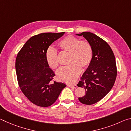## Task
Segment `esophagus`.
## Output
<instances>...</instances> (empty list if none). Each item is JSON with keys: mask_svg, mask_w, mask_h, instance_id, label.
<instances>
[{"mask_svg": "<svg viewBox=\"0 0 131 131\" xmlns=\"http://www.w3.org/2000/svg\"><path fill=\"white\" fill-rule=\"evenodd\" d=\"M68 86L69 87H71V88H76L77 85L76 84H74V85H72V84H68Z\"/></svg>", "mask_w": 131, "mask_h": 131, "instance_id": "obj_1", "label": "esophagus"}]
</instances>
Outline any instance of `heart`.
<instances>
[{"label": "heart", "mask_w": 131, "mask_h": 131, "mask_svg": "<svg viewBox=\"0 0 131 131\" xmlns=\"http://www.w3.org/2000/svg\"><path fill=\"white\" fill-rule=\"evenodd\" d=\"M61 50L69 52V63L70 65L61 66L57 70L56 75L59 80L66 83H73L80 73L82 67H87L91 62L93 51L90 44L87 41H81L72 36H68L59 42ZM57 51L50 46L46 52V59L48 65L52 69L58 66Z\"/></svg>", "instance_id": "heart-1"}]
</instances>
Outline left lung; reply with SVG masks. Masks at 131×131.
I'll return each instance as SVG.
<instances>
[{
	"label": "left lung",
	"mask_w": 131,
	"mask_h": 131,
	"mask_svg": "<svg viewBox=\"0 0 131 131\" xmlns=\"http://www.w3.org/2000/svg\"><path fill=\"white\" fill-rule=\"evenodd\" d=\"M76 35L83 36L92 48L91 62L77 85L84 88L86 93L79 97V101L90 105L101 101L113 87L117 77L116 59L112 48L101 37L88 32Z\"/></svg>",
	"instance_id": "obj_1"
}]
</instances>
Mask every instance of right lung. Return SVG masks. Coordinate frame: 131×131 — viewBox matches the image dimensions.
Instances as JSON below:
<instances>
[{
    "instance_id": "1",
    "label": "right lung",
    "mask_w": 131,
    "mask_h": 131,
    "mask_svg": "<svg viewBox=\"0 0 131 131\" xmlns=\"http://www.w3.org/2000/svg\"><path fill=\"white\" fill-rule=\"evenodd\" d=\"M65 34L43 33L28 40L18 54L15 70L19 88L35 105H52L66 85L51 80L55 73L46 59V52L53 42Z\"/></svg>"
}]
</instances>
